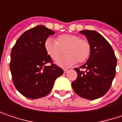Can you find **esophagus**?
Wrapping results in <instances>:
<instances>
[{
  "label": "esophagus",
  "instance_id": "34e87169",
  "mask_svg": "<svg viewBox=\"0 0 122 122\" xmlns=\"http://www.w3.org/2000/svg\"><path fill=\"white\" fill-rule=\"evenodd\" d=\"M68 71V69H66V68H64V69H63V72H64V73H66Z\"/></svg>",
  "mask_w": 122,
  "mask_h": 122
}]
</instances>
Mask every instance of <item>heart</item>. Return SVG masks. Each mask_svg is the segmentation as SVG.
<instances>
[{"label":"heart","instance_id":"obj_1","mask_svg":"<svg viewBox=\"0 0 122 122\" xmlns=\"http://www.w3.org/2000/svg\"><path fill=\"white\" fill-rule=\"evenodd\" d=\"M45 50L53 60H56L63 53L65 56L57 61L61 66H71L76 63H83L91 55V45L88 40L80 38L75 34L63 33L56 38V41L48 38L45 42Z\"/></svg>","mask_w":122,"mask_h":122}]
</instances>
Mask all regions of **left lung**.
<instances>
[{
	"mask_svg": "<svg viewBox=\"0 0 122 122\" xmlns=\"http://www.w3.org/2000/svg\"><path fill=\"white\" fill-rule=\"evenodd\" d=\"M80 33L87 38L92 51L88 61L75 68L77 77L72 86L79 96L94 100L104 96L110 89L116 74L117 58L110 43L100 33L89 30Z\"/></svg>",
	"mask_w": 122,
	"mask_h": 122,
	"instance_id": "8db88e82",
	"label": "left lung"
}]
</instances>
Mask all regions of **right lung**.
Masks as SVG:
<instances>
[{
	"label": "right lung",
	"mask_w": 122,
	"mask_h": 122,
	"mask_svg": "<svg viewBox=\"0 0 122 122\" xmlns=\"http://www.w3.org/2000/svg\"><path fill=\"white\" fill-rule=\"evenodd\" d=\"M54 32L42 25L25 31L11 51L10 63L12 78L18 92L36 99L50 93L63 69L53 63L45 50V42ZM47 63H51L47 66Z\"/></svg>",
	"instance_id": "add662e5"
}]
</instances>
